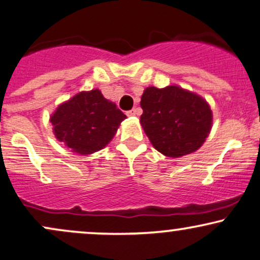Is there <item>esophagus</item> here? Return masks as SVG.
Instances as JSON below:
<instances>
[{"instance_id": "34e87169", "label": "esophagus", "mask_w": 260, "mask_h": 260, "mask_svg": "<svg viewBox=\"0 0 260 260\" xmlns=\"http://www.w3.org/2000/svg\"><path fill=\"white\" fill-rule=\"evenodd\" d=\"M137 115H139V111L137 110V109H132V110L127 111V116H129V117L137 116Z\"/></svg>"}]
</instances>
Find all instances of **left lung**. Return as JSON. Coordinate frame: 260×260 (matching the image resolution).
Listing matches in <instances>:
<instances>
[{
	"label": "left lung",
	"instance_id": "1",
	"mask_svg": "<svg viewBox=\"0 0 260 260\" xmlns=\"http://www.w3.org/2000/svg\"><path fill=\"white\" fill-rule=\"evenodd\" d=\"M140 106V124L152 146L167 157L192 154L211 132L213 114L207 100L173 84L146 87Z\"/></svg>",
	"mask_w": 260,
	"mask_h": 260
}]
</instances>
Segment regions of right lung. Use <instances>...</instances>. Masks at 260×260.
I'll return each mask as SVG.
<instances>
[{
    "label": "right lung",
    "instance_id": "right-lung-1",
    "mask_svg": "<svg viewBox=\"0 0 260 260\" xmlns=\"http://www.w3.org/2000/svg\"><path fill=\"white\" fill-rule=\"evenodd\" d=\"M127 118L100 89L82 90L61 103L49 117L53 133L73 152L90 155L104 149Z\"/></svg>",
    "mask_w": 260,
    "mask_h": 260
}]
</instances>
